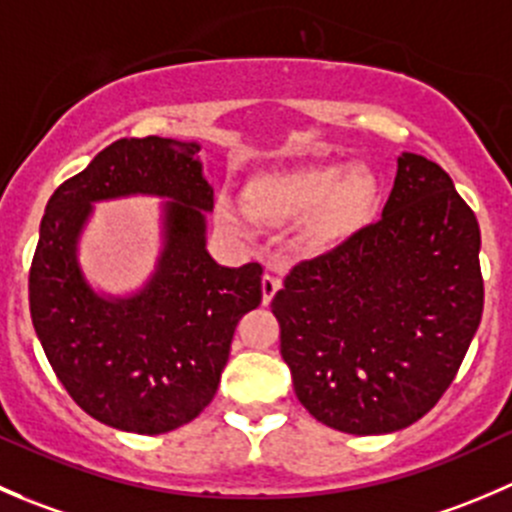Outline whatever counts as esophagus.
I'll list each match as a JSON object with an SVG mask.
<instances>
[{"label": "esophagus", "mask_w": 512, "mask_h": 512, "mask_svg": "<svg viewBox=\"0 0 512 512\" xmlns=\"http://www.w3.org/2000/svg\"><path fill=\"white\" fill-rule=\"evenodd\" d=\"M280 285V277L272 275V272H265V275H262V302H265V305H270V300L275 297V292L280 290Z\"/></svg>", "instance_id": "esophagus-1"}]
</instances>
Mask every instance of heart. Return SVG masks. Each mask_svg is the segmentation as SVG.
Returning a JSON list of instances; mask_svg holds the SVG:
<instances>
[{
  "label": "heart",
  "mask_w": 512,
  "mask_h": 512,
  "mask_svg": "<svg viewBox=\"0 0 512 512\" xmlns=\"http://www.w3.org/2000/svg\"><path fill=\"white\" fill-rule=\"evenodd\" d=\"M247 202L257 220L267 225H292L312 215L307 235L317 245H330L367 220L375 205V185L360 170L317 165L252 182ZM217 222L235 237L255 235V220L230 197L217 205Z\"/></svg>",
  "instance_id": "obj_1"
}]
</instances>
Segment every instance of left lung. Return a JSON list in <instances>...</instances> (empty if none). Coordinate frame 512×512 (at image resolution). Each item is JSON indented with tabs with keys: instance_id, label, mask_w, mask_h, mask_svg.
<instances>
[{
	"instance_id": "1",
	"label": "left lung",
	"mask_w": 512,
	"mask_h": 512,
	"mask_svg": "<svg viewBox=\"0 0 512 512\" xmlns=\"http://www.w3.org/2000/svg\"><path fill=\"white\" fill-rule=\"evenodd\" d=\"M272 312L312 418L350 435L408 428L480 325L478 220L443 167L403 152L380 220L292 267Z\"/></svg>"
}]
</instances>
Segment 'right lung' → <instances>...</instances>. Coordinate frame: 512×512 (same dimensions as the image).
Masks as SVG:
<instances>
[{
	"instance_id": "obj_1",
	"label": "right lung",
	"mask_w": 512,
	"mask_h": 512,
	"mask_svg": "<svg viewBox=\"0 0 512 512\" xmlns=\"http://www.w3.org/2000/svg\"><path fill=\"white\" fill-rule=\"evenodd\" d=\"M197 142L145 137L104 147L49 197L29 270V312L54 375L109 428L160 435L215 398L232 335L262 300V267H222L207 252L215 192ZM160 196L163 250L137 293L104 296L78 265L94 201Z\"/></svg>"
}]
</instances>
